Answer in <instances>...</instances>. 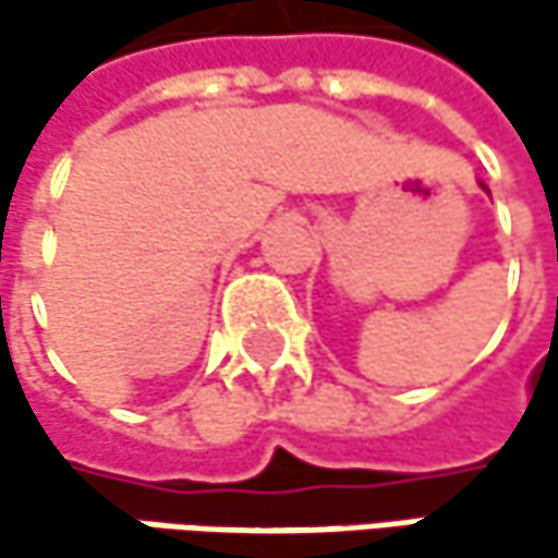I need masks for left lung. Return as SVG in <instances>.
Segmentation results:
<instances>
[{
    "instance_id": "8db88e82",
    "label": "left lung",
    "mask_w": 558,
    "mask_h": 558,
    "mask_svg": "<svg viewBox=\"0 0 558 558\" xmlns=\"http://www.w3.org/2000/svg\"><path fill=\"white\" fill-rule=\"evenodd\" d=\"M485 190H488V186H485Z\"/></svg>"
}]
</instances>
